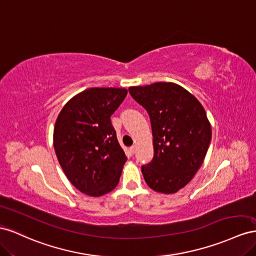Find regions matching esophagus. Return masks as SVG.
<instances>
[{
  "mask_svg": "<svg viewBox=\"0 0 256 256\" xmlns=\"http://www.w3.org/2000/svg\"><path fill=\"white\" fill-rule=\"evenodd\" d=\"M135 149H136L135 146H132V147H130V154H134Z\"/></svg>",
  "mask_w": 256,
  "mask_h": 256,
  "instance_id": "obj_1",
  "label": "esophagus"
}]
</instances>
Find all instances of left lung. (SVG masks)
<instances>
[{
  "instance_id": "1",
  "label": "left lung",
  "mask_w": 256,
  "mask_h": 256,
  "mask_svg": "<svg viewBox=\"0 0 256 256\" xmlns=\"http://www.w3.org/2000/svg\"><path fill=\"white\" fill-rule=\"evenodd\" d=\"M128 92L151 121L154 156L142 166L146 184L158 193H176L193 179L206 156L211 126L205 109L174 82L130 86Z\"/></svg>"
}]
</instances>
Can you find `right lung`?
<instances>
[{"instance_id":"add662e5","label":"right lung","mask_w":256,"mask_h":256,"mask_svg":"<svg viewBox=\"0 0 256 256\" xmlns=\"http://www.w3.org/2000/svg\"><path fill=\"white\" fill-rule=\"evenodd\" d=\"M126 89L90 88L62 108L54 124V147L65 176L80 192L109 193L120 180L126 156L116 140L110 116Z\"/></svg>"}]
</instances>
